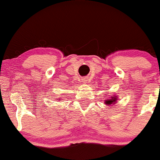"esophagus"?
I'll list each match as a JSON object with an SVG mask.
<instances>
[{
	"mask_svg": "<svg viewBox=\"0 0 160 160\" xmlns=\"http://www.w3.org/2000/svg\"><path fill=\"white\" fill-rule=\"evenodd\" d=\"M88 80H89V79H88V78H82V79H81V80H82V82H83V83H86V82H87V81H88Z\"/></svg>",
	"mask_w": 160,
	"mask_h": 160,
	"instance_id": "34e87169",
	"label": "esophagus"
}]
</instances>
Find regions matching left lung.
<instances>
[{
  "mask_svg": "<svg viewBox=\"0 0 160 160\" xmlns=\"http://www.w3.org/2000/svg\"><path fill=\"white\" fill-rule=\"evenodd\" d=\"M117 95H113V96L110 97L109 99H106L105 100V104L108 105H111V104H115L117 103Z\"/></svg>",
  "mask_w": 160,
  "mask_h": 160,
  "instance_id": "8db88e82",
  "label": "left lung"
}]
</instances>
